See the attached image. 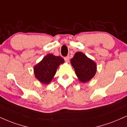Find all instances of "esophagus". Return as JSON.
I'll use <instances>...</instances> for the list:
<instances>
[{
    "label": "esophagus",
    "instance_id": "1",
    "mask_svg": "<svg viewBox=\"0 0 127 127\" xmlns=\"http://www.w3.org/2000/svg\"><path fill=\"white\" fill-rule=\"evenodd\" d=\"M64 60L65 62L68 63L69 62V60H70V57H68V56H66V57H64Z\"/></svg>",
    "mask_w": 127,
    "mask_h": 127
}]
</instances>
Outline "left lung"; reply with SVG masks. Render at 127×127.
<instances>
[{"mask_svg":"<svg viewBox=\"0 0 127 127\" xmlns=\"http://www.w3.org/2000/svg\"><path fill=\"white\" fill-rule=\"evenodd\" d=\"M71 64L74 68L76 76L83 83L92 79L96 71L95 63L81 52L74 54L71 60Z\"/></svg>","mask_w":127,"mask_h":127,"instance_id":"obj_1","label":"left lung"}]
</instances>
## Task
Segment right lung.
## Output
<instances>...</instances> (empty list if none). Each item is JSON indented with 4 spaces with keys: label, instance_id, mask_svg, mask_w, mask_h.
<instances>
[{
    "label": "right lung",
    "instance_id": "add662e5",
    "mask_svg": "<svg viewBox=\"0 0 127 127\" xmlns=\"http://www.w3.org/2000/svg\"><path fill=\"white\" fill-rule=\"evenodd\" d=\"M64 62V59L60 56L51 54L47 55L34 67L35 76L41 83L48 84L56 74L58 67Z\"/></svg>",
    "mask_w": 127,
    "mask_h": 127
}]
</instances>
